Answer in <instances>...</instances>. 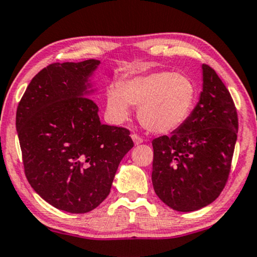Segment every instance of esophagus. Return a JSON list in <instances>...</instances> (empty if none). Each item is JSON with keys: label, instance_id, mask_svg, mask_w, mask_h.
Listing matches in <instances>:
<instances>
[{"label": "esophagus", "instance_id": "34e87169", "mask_svg": "<svg viewBox=\"0 0 257 257\" xmlns=\"http://www.w3.org/2000/svg\"><path fill=\"white\" fill-rule=\"evenodd\" d=\"M132 140H133V141H134L135 145H140V144H142V142H144V140L140 138L138 134H133L132 135Z\"/></svg>", "mask_w": 257, "mask_h": 257}]
</instances>
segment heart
Returning <instances> with one entry per match:
<instances>
[{
	"instance_id": "b5f03b06",
	"label": "heart",
	"mask_w": 257,
	"mask_h": 257,
	"mask_svg": "<svg viewBox=\"0 0 257 257\" xmlns=\"http://www.w3.org/2000/svg\"><path fill=\"white\" fill-rule=\"evenodd\" d=\"M196 85L190 77L171 71H159L113 84L106 91V112L121 123L131 115V106H139L138 117L145 129L154 134H170L181 128L196 103Z\"/></svg>"
}]
</instances>
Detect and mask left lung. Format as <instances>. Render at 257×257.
I'll return each mask as SVG.
<instances>
[{
    "instance_id": "obj_1",
    "label": "left lung",
    "mask_w": 257,
    "mask_h": 257,
    "mask_svg": "<svg viewBox=\"0 0 257 257\" xmlns=\"http://www.w3.org/2000/svg\"><path fill=\"white\" fill-rule=\"evenodd\" d=\"M203 89L181 128L153 140L152 181L171 209L192 212L215 201L225 186L238 119L231 96L215 70L201 65Z\"/></svg>"
}]
</instances>
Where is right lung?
<instances>
[{
	"label": "right lung",
	"mask_w": 257,
	"mask_h": 257,
	"mask_svg": "<svg viewBox=\"0 0 257 257\" xmlns=\"http://www.w3.org/2000/svg\"><path fill=\"white\" fill-rule=\"evenodd\" d=\"M99 60L56 63L26 89L16 111L25 173L52 206L70 213L92 211L109 196L131 133L103 124L92 96Z\"/></svg>",
	"instance_id": "add662e5"
}]
</instances>
